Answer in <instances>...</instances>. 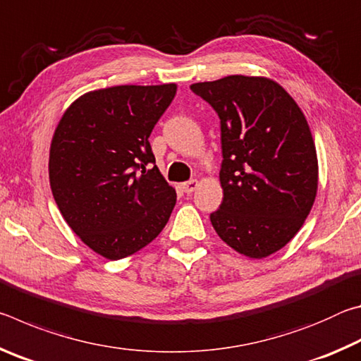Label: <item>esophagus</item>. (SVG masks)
Returning <instances> with one entry per match:
<instances>
[{
	"label": "esophagus",
	"instance_id": "esophagus-1",
	"mask_svg": "<svg viewBox=\"0 0 361 361\" xmlns=\"http://www.w3.org/2000/svg\"><path fill=\"white\" fill-rule=\"evenodd\" d=\"M197 188H199V181H197V180H189V181H185V183H183V185H181V189H183V191H185L186 194L194 192Z\"/></svg>",
	"mask_w": 361,
	"mask_h": 361
}]
</instances>
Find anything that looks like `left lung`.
I'll use <instances>...</instances> for the list:
<instances>
[{"label": "left lung", "mask_w": 361, "mask_h": 361, "mask_svg": "<svg viewBox=\"0 0 361 361\" xmlns=\"http://www.w3.org/2000/svg\"><path fill=\"white\" fill-rule=\"evenodd\" d=\"M191 90L221 124L223 202L210 215L231 248L261 259L283 248L312 209L319 162L301 108L276 81L226 76Z\"/></svg>", "instance_id": "left-lung-1"}]
</instances>
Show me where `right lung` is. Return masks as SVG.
Instances as JSON below:
<instances>
[{"label":"right lung","instance_id":"obj_1","mask_svg":"<svg viewBox=\"0 0 361 361\" xmlns=\"http://www.w3.org/2000/svg\"><path fill=\"white\" fill-rule=\"evenodd\" d=\"M175 94L176 84L92 90L71 103L54 132L52 195L73 232L103 258L137 253L169 221L176 192L148 138Z\"/></svg>","mask_w":361,"mask_h":361}]
</instances>
